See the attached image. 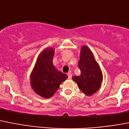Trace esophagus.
<instances>
[{
    "label": "esophagus",
    "mask_w": 129,
    "mask_h": 129,
    "mask_svg": "<svg viewBox=\"0 0 129 129\" xmlns=\"http://www.w3.org/2000/svg\"><path fill=\"white\" fill-rule=\"evenodd\" d=\"M67 75H68V78H69V79H71V78H72V74L71 73H70V72H69V73H68V74H67Z\"/></svg>",
    "instance_id": "obj_1"
}]
</instances>
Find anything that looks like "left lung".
Segmentation results:
<instances>
[{
    "instance_id": "left-lung-1",
    "label": "left lung",
    "mask_w": 129,
    "mask_h": 129,
    "mask_svg": "<svg viewBox=\"0 0 129 129\" xmlns=\"http://www.w3.org/2000/svg\"><path fill=\"white\" fill-rule=\"evenodd\" d=\"M78 67L81 74L79 76H74L72 79L83 93L88 96L92 95L101 87L102 74L93 53L86 46L81 48Z\"/></svg>"
}]
</instances>
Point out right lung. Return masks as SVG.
<instances>
[{
	"mask_svg": "<svg viewBox=\"0 0 129 129\" xmlns=\"http://www.w3.org/2000/svg\"><path fill=\"white\" fill-rule=\"evenodd\" d=\"M54 49H44L38 56L30 76L33 90L44 98L52 96L59 85L68 78L66 74L58 71L53 64Z\"/></svg>",
	"mask_w": 129,
	"mask_h": 129,
	"instance_id": "right-lung-1",
	"label": "right lung"
}]
</instances>
